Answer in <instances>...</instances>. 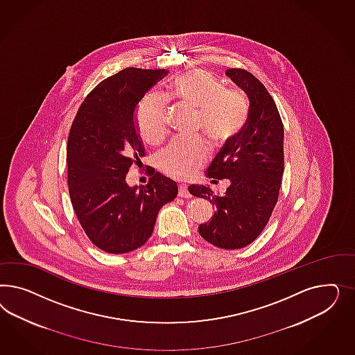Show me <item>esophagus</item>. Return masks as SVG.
I'll use <instances>...</instances> for the list:
<instances>
[{
  "instance_id": "esophagus-1",
  "label": "esophagus",
  "mask_w": 355,
  "mask_h": 355,
  "mask_svg": "<svg viewBox=\"0 0 355 355\" xmlns=\"http://www.w3.org/2000/svg\"><path fill=\"white\" fill-rule=\"evenodd\" d=\"M178 196H181V198H191V195L189 193L186 184L181 183V184L178 186Z\"/></svg>"
}]
</instances>
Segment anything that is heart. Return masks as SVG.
I'll return each instance as SVG.
<instances>
[{"label":"heart","mask_w":355,"mask_h":355,"mask_svg":"<svg viewBox=\"0 0 355 355\" xmlns=\"http://www.w3.org/2000/svg\"><path fill=\"white\" fill-rule=\"evenodd\" d=\"M169 94L198 109V128L215 146L233 139L248 119L243 96L233 89H225L217 78L205 70H191L177 76L169 85ZM137 125L147 141L162 139L166 132V101L162 95L150 92L140 100ZM205 157L203 140L178 138L159 153V164L169 175L186 177Z\"/></svg>","instance_id":"b5f03b06"}]
</instances>
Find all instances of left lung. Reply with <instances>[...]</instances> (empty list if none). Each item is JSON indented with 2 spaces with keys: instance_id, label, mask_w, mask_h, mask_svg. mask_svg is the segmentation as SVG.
<instances>
[{
  "instance_id": "1",
  "label": "left lung",
  "mask_w": 355,
  "mask_h": 355,
  "mask_svg": "<svg viewBox=\"0 0 355 355\" xmlns=\"http://www.w3.org/2000/svg\"><path fill=\"white\" fill-rule=\"evenodd\" d=\"M226 76L248 97V119L233 139L209 164L212 182L227 180L224 193L191 184L189 191L215 207L211 220L198 226L199 234L225 250L246 248L267 225L279 199L284 173V126L273 98L246 70L227 69Z\"/></svg>"
}]
</instances>
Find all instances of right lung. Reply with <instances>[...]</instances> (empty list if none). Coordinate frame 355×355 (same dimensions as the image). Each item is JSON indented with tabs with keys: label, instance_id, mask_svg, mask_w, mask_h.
<instances>
[{
	"label": "right lung",
	"instance_id": "1",
	"mask_svg": "<svg viewBox=\"0 0 355 355\" xmlns=\"http://www.w3.org/2000/svg\"><path fill=\"white\" fill-rule=\"evenodd\" d=\"M166 70L129 67L100 82L79 107L67 139L71 205L87 236L109 254H125L152 236L162 205L178 193L177 183L150 173L144 186L126 174L144 156L137 125L140 100Z\"/></svg>",
	"mask_w": 355,
	"mask_h": 355
}]
</instances>
